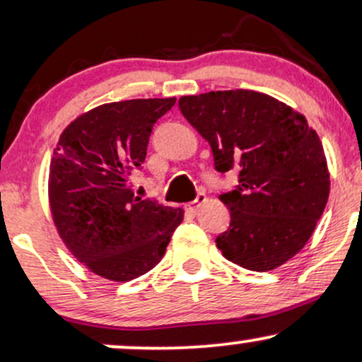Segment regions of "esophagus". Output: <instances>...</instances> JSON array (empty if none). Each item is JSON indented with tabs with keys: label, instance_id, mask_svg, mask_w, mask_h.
Returning <instances> with one entry per match:
<instances>
[{
	"label": "esophagus",
	"instance_id": "esophagus-1",
	"mask_svg": "<svg viewBox=\"0 0 362 362\" xmlns=\"http://www.w3.org/2000/svg\"><path fill=\"white\" fill-rule=\"evenodd\" d=\"M204 202H206V196H204L203 193H199L198 196H196L194 202L186 203V209H188L189 213H196V209H198L199 206H202V204H203Z\"/></svg>",
	"mask_w": 362,
	"mask_h": 362
}]
</instances>
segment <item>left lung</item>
Segmentation results:
<instances>
[{
    "label": "left lung",
    "mask_w": 362,
    "mask_h": 362,
    "mask_svg": "<svg viewBox=\"0 0 362 362\" xmlns=\"http://www.w3.org/2000/svg\"><path fill=\"white\" fill-rule=\"evenodd\" d=\"M180 109L209 142L216 171H238L220 199L230 226L216 247L247 270L270 272L297 255L314 233L331 189L317 132L284 102L255 90L185 95Z\"/></svg>",
    "instance_id": "8db88e82"
}]
</instances>
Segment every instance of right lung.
<instances>
[{
	"mask_svg": "<svg viewBox=\"0 0 362 362\" xmlns=\"http://www.w3.org/2000/svg\"><path fill=\"white\" fill-rule=\"evenodd\" d=\"M171 99L110 102L78 115L53 149L48 203L72 255L102 279L129 282L160 262L181 208L141 199L129 182L141 168L154 122Z\"/></svg>",
	"mask_w": 362,
	"mask_h": 362,
	"instance_id": "obj_1",
	"label": "right lung"
}]
</instances>
